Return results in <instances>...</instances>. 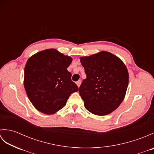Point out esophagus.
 Instances as JSON below:
<instances>
[{
  "mask_svg": "<svg viewBox=\"0 0 154 154\" xmlns=\"http://www.w3.org/2000/svg\"><path fill=\"white\" fill-rule=\"evenodd\" d=\"M81 80H79L78 81H77L76 84H77V85L78 86V87H80V85H81Z\"/></svg>",
  "mask_w": 154,
  "mask_h": 154,
  "instance_id": "esophagus-1",
  "label": "esophagus"
}]
</instances>
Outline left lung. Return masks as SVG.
Masks as SVG:
<instances>
[{
    "label": "left lung",
    "instance_id": "1",
    "mask_svg": "<svg viewBox=\"0 0 154 154\" xmlns=\"http://www.w3.org/2000/svg\"><path fill=\"white\" fill-rule=\"evenodd\" d=\"M87 78L79 89L85 109L98 116L107 115L122 103L128 85V71L122 61L102 51L81 57Z\"/></svg>",
    "mask_w": 154,
    "mask_h": 154
}]
</instances>
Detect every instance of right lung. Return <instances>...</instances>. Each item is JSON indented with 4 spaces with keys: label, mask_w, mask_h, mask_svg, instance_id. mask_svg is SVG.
<instances>
[{
    "label": "right lung",
    "mask_w": 154,
    "mask_h": 154,
    "mask_svg": "<svg viewBox=\"0 0 154 154\" xmlns=\"http://www.w3.org/2000/svg\"><path fill=\"white\" fill-rule=\"evenodd\" d=\"M72 58L55 49L41 51L28 59L24 68V85L28 99L40 112L52 114L66 104L79 88L71 81L67 67Z\"/></svg>",
    "instance_id": "add662e5"
}]
</instances>
